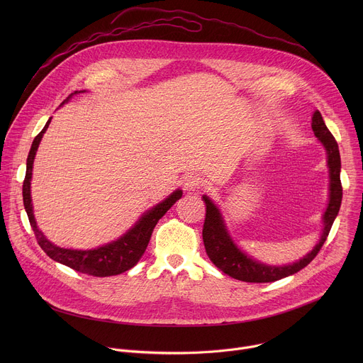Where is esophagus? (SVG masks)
<instances>
[{"mask_svg": "<svg viewBox=\"0 0 363 363\" xmlns=\"http://www.w3.org/2000/svg\"><path fill=\"white\" fill-rule=\"evenodd\" d=\"M184 184H185V188H188V189H195V188H201V186L203 185V179H202L198 174L189 172V174L185 175Z\"/></svg>", "mask_w": 363, "mask_h": 363, "instance_id": "1", "label": "esophagus"}]
</instances>
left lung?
<instances>
[{"instance_id":"obj_1","label":"left lung","mask_w":363,"mask_h":363,"mask_svg":"<svg viewBox=\"0 0 363 363\" xmlns=\"http://www.w3.org/2000/svg\"><path fill=\"white\" fill-rule=\"evenodd\" d=\"M312 129L323 143L328 152V165L330 174V198L328 210L323 217V233L320 241L316 247L310 251L300 262L289 264V266H266L258 263L252 258L247 257L231 240L228 233L225 231L224 221L217 206L208 196H202L206 206L205 221L202 227V240L205 245V251L208 254L210 260L225 274L233 279L247 281V283H270L287 276H291L301 269H304L313 258L318 255L320 248L323 247L333 221L339 213L342 203V182H340V155L337 142L325 125V121L319 111L315 112L312 118Z\"/></svg>"}]
</instances>
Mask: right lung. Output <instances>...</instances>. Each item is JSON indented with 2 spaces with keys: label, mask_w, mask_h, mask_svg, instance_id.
Here are the masks:
<instances>
[{
  "label": "right lung",
  "mask_w": 363,
  "mask_h": 363,
  "mask_svg": "<svg viewBox=\"0 0 363 363\" xmlns=\"http://www.w3.org/2000/svg\"><path fill=\"white\" fill-rule=\"evenodd\" d=\"M77 93V91H74ZM51 119L45 123L43 130L34 138L28 158H27V171L26 178L23 182V201L24 208L28 216L30 225L34 231V235L37 238L38 245L44 250V252L53 258L55 262H59L79 273H84L94 277H109L121 274L129 269H132L139 258L143 255L147 242L150 240L152 231L158 221L165 216V213L171 208V206L182 196V191L177 189L174 194H171L165 201L158 203L155 208L147 211L132 230H129L123 237L119 240L106 244L103 247L94 248V250H69V248H60L55 244H51L43 233L37 228L34 216H33V206H31V195H30V181H31V171H33V162L37 147L40 145V140L43 138V133L48 128Z\"/></svg>",
  "instance_id": "obj_1"
}]
</instances>
